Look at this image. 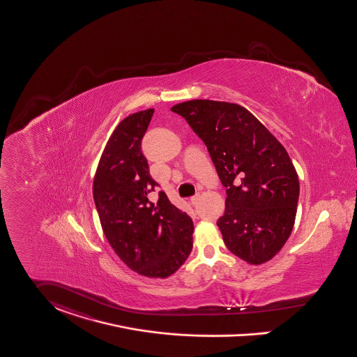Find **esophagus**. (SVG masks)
I'll use <instances>...</instances> for the list:
<instances>
[{"mask_svg":"<svg viewBox=\"0 0 357 357\" xmlns=\"http://www.w3.org/2000/svg\"><path fill=\"white\" fill-rule=\"evenodd\" d=\"M199 199H200V195H195V196H192V197H190V204H192V206H196V204H197V202H199Z\"/></svg>","mask_w":357,"mask_h":357,"instance_id":"esophagus-1","label":"esophagus"}]
</instances>
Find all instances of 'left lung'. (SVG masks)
I'll list each match as a JSON object with an SVG mask.
<instances>
[{
  "mask_svg": "<svg viewBox=\"0 0 357 357\" xmlns=\"http://www.w3.org/2000/svg\"><path fill=\"white\" fill-rule=\"evenodd\" d=\"M206 143L226 187L216 222L227 249L250 265L273 259L291 236L299 178L284 146L246 108L190 100L170 108Z\"/></svg>",
  "mask_w": 357,
  "mask_h": 357,
  "instance_id": "obj_1",
  "label": "left lung"
}]
</instances>
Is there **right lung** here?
<instances>
[{
    "instance_id": "add662e5",
    "label": "right lung",
    "mask_w": 357,
    "mask_h": 357,
    "mask_svg": "<svg viewBox=\"0 0 357 357\" xmlns=\"http://www.w3.org/2000/svg\"><path fill=\"white\" fill-rule=\"evenodd\" d=\"M154 109L121 120L100 157L93 178V199L102 231L121 261L153 279H167L188 259L193 245L190 215L160 192L157 204L149 193L150 177L141 150Z\"/></svg>"
}]
</instances>
